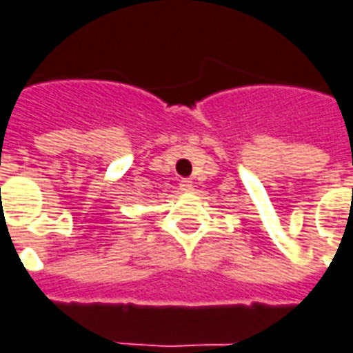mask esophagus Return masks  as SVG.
Masks as SVG:
<instances>
[{"label":"esophagus","instance_id":"esophagus-1","mask_svg":"<svg viewBox=\"0 0 353 353\" xmlns=\"http://www.w3.org/2000/svg\"><path fill=\"white\" fill-rule=\"evenodd\" d=\"M179 189L183 190V192H190V190H192V181H190V179H181Z\"/></svg>","mask_w":353,"mask_h":353}]
</instances>
